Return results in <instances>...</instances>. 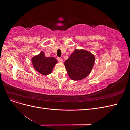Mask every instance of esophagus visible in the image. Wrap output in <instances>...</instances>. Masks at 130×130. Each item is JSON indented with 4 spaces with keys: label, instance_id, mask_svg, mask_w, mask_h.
Instances as JSON below:
<instances>
[{
    "label": "esophagus",
    "instance_id": "esophagus-1",
    "mask_svg": "<svg viewBox=\"0 0 130 130\" xmlns=\"http://www.w3.org/2000/svg\"><path fill=\"white\" fill-rule=\"evenodd\" d=\"M57 60L60 63H63V59L62 58H57Z\"/></svg>",
    "mask_w": 130,
    "mask_h": 130
}]
</instances>
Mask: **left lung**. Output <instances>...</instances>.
<instances>
[{"mask_svg":"<svg viewBox=\"0 0 130 130\" xmlns=\"http://www.w3.org/2000/svg\"><path fill=\"white\" fill-rule=\"evenodd\" d=\"M95 62V56L89 51L75 49L64 62L69 77L74 81L81 80L87 77Z\"/></svg>","mask_w":130,"mask_h":130,"instance_id":"8db88e82","label":"left lung"}]
</instances>
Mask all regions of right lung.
I'll use <instances>...</instances> for the list:
<instances>
[{"label": "right lung", "instance_id": "obj_1", "mask_svg": "<svg viewBox=\"0 0 130 130\" xmlns=\"http://www.w3.org/2000/svg\"><path fill=\"white\" fill-rule=\"evenodd\" d=\"M31 62L34 69L43 75H47L52 73L53 68L57 61L53 57H47L43 51L31 58Z\"/></svg>", "mask_w": 130, "mask_h": 130}]
</instances>
